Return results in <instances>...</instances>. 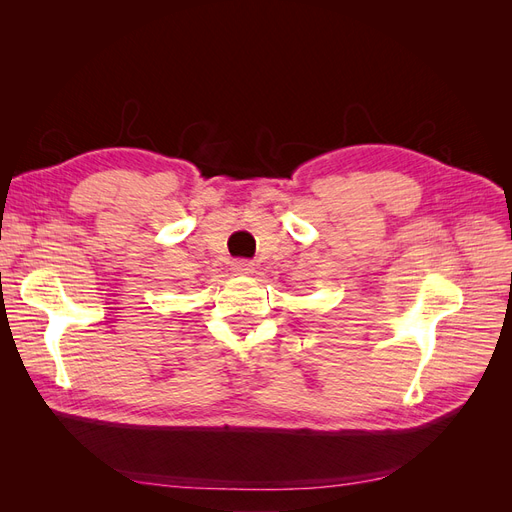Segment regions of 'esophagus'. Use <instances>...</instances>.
<instances>
[{
  "instance_id": "obj_1",
  "label": "esophagus",
  "mask_w": 512,
  "mask_h": 512,
  "mask_svg": "<svg viewBox=\"0 0 512 512\" xmlns=\"http://www.w3.org/2000/svg\"><path fill=\"white\" fill-rule=\"evenodd\" d=\"M230 269H232V273H237V275H250V273H254V262L252 260H247V258H235L230 262Z\"/></svg>"
}]
</instances>
